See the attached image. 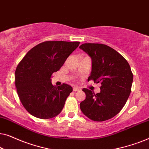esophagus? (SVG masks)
I'll list each match as a JSON object with an SVG mask.
<instances>
[{
	"instance_id": "34e87169",
	"label": "esophagus",
	"mask_w": 149,
	"mask_h": 149,
	"mask_svg": "<svg viewBox=\"0 0 149 149\" xmlns=\"http://www.w3.org/2000/svg\"><path fill=\"white\" fill-rule=\"evenodd\" d=\"M81 89L79 87H73V91H81Z\"/></svg>"
}]
</instances>
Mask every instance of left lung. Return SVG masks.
<instances>
[{
  "instance_id": "obj_1",
  "label": "left lung",
  "mask_w": 149,
  "mask_h": 149,
  "mask_svg": "<svg viewBox=\"0 0 149 149\" xmlns=\"http://www.w3.org/2000/svg\"><path fill=\"white\" fill-rule=\"evenodd\" d=\"M91 59L88 81L100 83L95 94L84 88L86 98L80 103L84 115L93 121L110 119L121 111L131 92L133 74L127 60L113 48L103 44L84 43L79 47Z\"/></svg>"
}]
</instances>
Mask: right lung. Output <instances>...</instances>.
<instances>
[{
  "label": "right lung",
  "instance_id": "1",
  "mask_svg": "<svg viewBox=\"0 0 149 149\" xmlns=\"http://www.w3.org/2000/svg\"><path fill=\"white\" fill-rule=\"evenodd\" d=\"M79 42L46 41L28 52L17 65L15 83L20 101L34 117L48 119L64 108L72 87L66 83L56 87L51 77L64 64Z\"/></svg>",
  "mask_w": 149,
  "mask_h": 149
}]
</instances>
